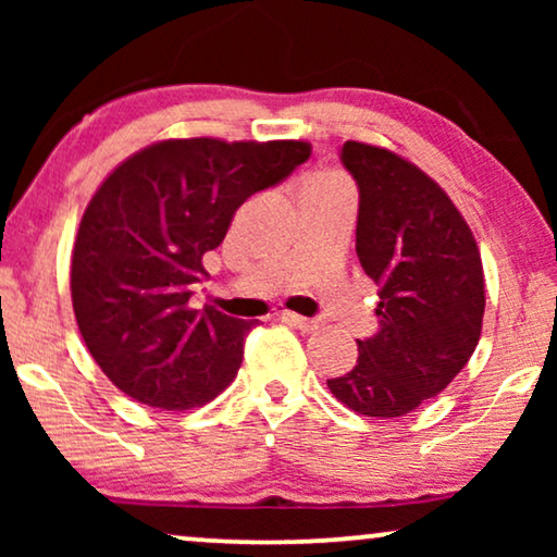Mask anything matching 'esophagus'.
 Wrapping results in <instances>:
<instances>
[{
  "label": "esophagus",
  "instance_id": "obj_1",
  "mask_svg": "<svg viewBox=\"0 0 557 557\" xmlns=\"http://www.w3.org/2000/svg\"><path fill=\"white\" fill-rule=\"evenodd\" d=\"M281 319H284L286 324L296 326V330H301V332H317V330H319V322H317V319L299 317V314H294V311H284V314H281Z\"/></svg>",
  "mask_w": 557,
  "mask_h": 557
}]
</instances>
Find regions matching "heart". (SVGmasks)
I'll use <instances>...</instances> for the list:
<instances>
[{
	"instance_id": "obj_1",
	"label": "heart",
	"mask_w": 557,
	"mask_h": 557,
	"mask_svg": "<svg viewBox=\"0 0 557 557\" xmlns=\"http://www.w3.org/2000/svg\"><path fill=\"white\" fill-rule=\"evenodd\" d=\"M330 182H342V180L332 177V174H322V177H314V180H311L307 187H317V185H330Z\"/></svg>"
}]
</instances>
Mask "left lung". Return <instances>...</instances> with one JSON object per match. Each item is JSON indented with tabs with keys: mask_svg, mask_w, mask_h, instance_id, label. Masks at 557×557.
Masks as SVG:
<instances>
[{
	"mask_svg": "<svg viewBox=\"0 0 557 557\" xmlns=\"http://www.w3.org/2000/svg\"><path fill=\"white\" fill-rule=\"evenodd\" d=\"M352 174L355 250L377 284V332L357 339L355 368L326 380L360 416L398 418L444 391L474 355L484 271L474 235L448 195L393 151L345 141Z\"/></svg>",
	"mask_w": 557,
	"mask_h": 557,
	"instance_id": "8db88e82",
	"label": "left lung"
}]
</instances>
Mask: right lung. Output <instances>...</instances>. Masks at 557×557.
Returning a JSON list of instances; mask_svg holds the SVG:
<instances>
[{"label": "right lung", "mask_w": 557, "mask_h": 557, "mask_svg": "<svg viewBox=\"0 0 557 557\" xmlns=\"http://www.w3.org/2000/svg\"><path fill=\"white\" fill-rule=\"evenodd\" d=\"M309 157L307 141L170 139L106 177L83 212L71 294L88 352L121 393L189 410L233 383L253 324L189 309L202 256L250 195L281 185Z\"/></svg>", "instance_id": "add662e5"}]
</instances>
